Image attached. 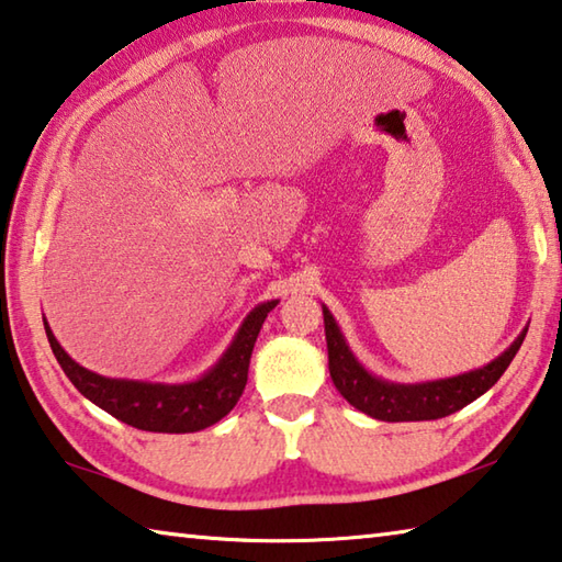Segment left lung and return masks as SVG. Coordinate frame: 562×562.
<instances>
[{
	"instance_id": "left-lung-1",
	"label": "left lung",
	"mask_w": 562,
	"mask_h": 562,
	"mask_svg": "<svg viewBox=\"0 0 562 562\" xmlns=\"http://www.w3.org/2000/svg\"><path fill=\"white\" fill-rule=\"evenodd\" d=\"M322 315H325L331 382L351 406L367 416L379 418V422H431V418H443L475 402L506 372L528 331L522 329L503 355L488 361L486 367L473 369V372L434 379V382L396 384L374 376L369 369H364V364L355 357V351L349 349L337 319L331 317L325 304H322Z\"/></svg>"
}]
</instances>
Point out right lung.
Wrapping results in <instances>:
<instances>
[{
	"label": "right lung",
	"mask_w": 562,
	"mask_h": 562,
	"mask_svg": "<svg viewBox=\"0 0 562 562\" xmlns=\"http://www.w3.org/2000/svg\"><path fill=\"white\" fill-rule=\"evenodd\" d=\"M278 302L280 300L260 302L243 319L240 329L233 337L231 347L223 351V357L203 376L183 384L101 376L66 355L46 319L44 329L64 374L89 402L103 408L106 414L116 416L119 422L133 426V429L156 434H193L221 422L225 414H231L237 398L243 396L255 339L260 335L268 312L278 307Z\"/></svg>",
	"instance_id": "obj_1"
}]
</instances>
